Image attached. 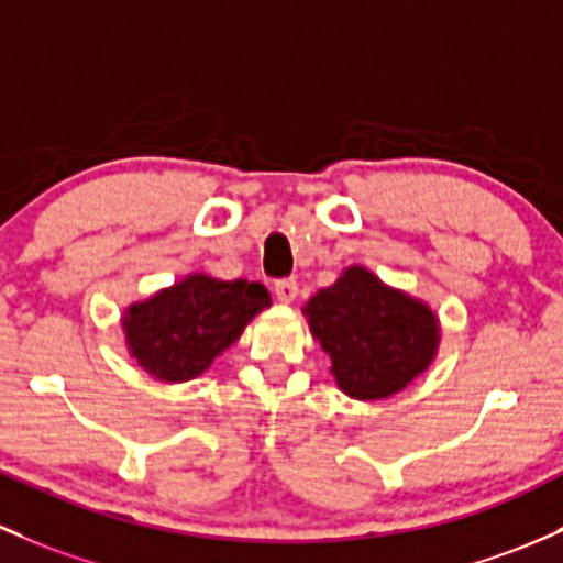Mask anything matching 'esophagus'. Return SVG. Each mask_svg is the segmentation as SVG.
Here are the masks:
<instances>
[{
    "instance_id": "34e87169",
    "label": "esophagus",
    "mask_w": 563,
    "mask_h": 563,
    "mask_svg": "<svg viewBox=\"0 0 563 563\" xmlns=\"http://www.w3.org/2000/svg\"><path fill=\"white\" fill-rule=\"evenodd\" d=\"M297 294H299V283L294 280V277H283V280L275 283V297L286 301V305L297 299Z\"/></svg>"
}]
</instances>
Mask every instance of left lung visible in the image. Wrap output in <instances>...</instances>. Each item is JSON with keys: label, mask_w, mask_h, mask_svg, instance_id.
Masks as SVG:
<instances>
[{"label": "left lung", "mask_w": 563, "mask_h": 563, "mask_svg": "<svg viewBox=\"0 0 563 563\" xmlns=\"http://www.w3.org/2000/svg\"><path fill=\"white\" fill-rule=\"evenodd\" d=\"M301 312L329 353L334 383L351 399L399 394L429 369L440 347L434 310L358 264L321 288Z\"/></svg>", "instance_id": "left-lung-1"}]
</instances>
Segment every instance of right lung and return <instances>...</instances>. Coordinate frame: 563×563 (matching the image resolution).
Segmentation results:
<instances>
[{
	"mask_svg": "<svg viewBox=\"0 0 563 563\" xmlns=\"http://www.w3.org/2000/svg\"><path fill=\"white\" fill-rule=\"evenodd\" d=\"M272 305L262 283L218 280L194 272L134 301L121 318L129 356L151 377L186 383L210 369L247 323Z\"/></svg>",
	"mask_w": 563,
	"mask_h": 563,
	"instance_id": "add662e5",
	"label": "right lung"
}]
</instances>
